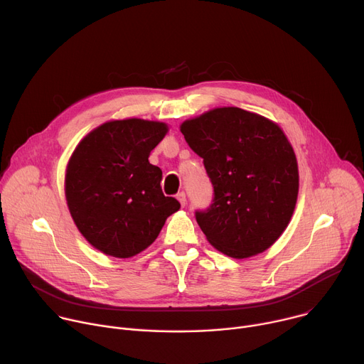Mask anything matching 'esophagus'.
<instances>
[{"mask_svg": "<svg viewBox=\"0 0 364 364\" xmlns=\"http://www.w3.org/2000/svg\"><path fill=\"white\" fill-rule=\"evenodd\" d=\"M177 200L180 201V204L184 207L186 205V203H187V198H186V193L184 191H180L178 194H177Z\"/></svg>", "mask_w": 364, "mask_h": 364, "instance_id": "obj_1", "label": "esophagus"}]
</instances>
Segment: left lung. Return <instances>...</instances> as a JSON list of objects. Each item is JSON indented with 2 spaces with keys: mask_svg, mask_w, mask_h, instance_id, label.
Segmentation results:
<instances>
[{
  "mask_svg": "<svg viewBox=\"0 0 364 364\" xmlns=\"http://www.w3.org/2000/svg\"><path fill=\"white\" fill-rule=\"evenodd\" d=\"M203 159L215 197L196 220L218 250L236 259L261 253L287 229L299 177L295 152L272 121L240 108H216L181 124Z\"/></svg>",
  "mask_w": 364,
  "mask_h": 364,
  "instance_id": "obj_1",
  "label": "left lung"
}]
</instances>
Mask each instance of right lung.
I'll return each instance as SVG.
<instances>
[{
  "instance_id": "1",
  "label": "right lung",
  "mask_w": 364,
  "mask_h": 364,
  "mask_svg": "<svg viewBox=\"0 0 364 364\" xmlns=\"http://www.w3.org/2000/svg\"><path fill=\"white\" fill-rule=\"evenodd\" d=\"M167 131L163 122L111 121L73 151L65 178L69 210L85 239L105 255L142 252L180 209L161 190L163 171L148 161Z\"/></svg>"
}]
</instances>
